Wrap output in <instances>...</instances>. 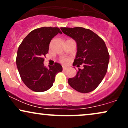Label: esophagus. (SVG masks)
I'll return each mask as SVG.
<instances>
[{
	"mask_svg": "<svg viewBox=\"0 0 128 128\" xmlns=\"http://www.w3.org/2000/svg\"><path fill=\"white\" fill-rule=\"evenodd\" d=\"M67 68H68V67H66V66H63V67H62L63 70H66L67 69Z\"/></svg>",
	"mask_w": 128,
	"mask_h": 128,
	"instance_id": "34e87169",
	"label": "esophagus"
}]
</instances>
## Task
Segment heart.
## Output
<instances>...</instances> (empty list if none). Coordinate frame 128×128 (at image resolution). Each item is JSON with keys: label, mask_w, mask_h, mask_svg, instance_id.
Masks as SVG:
<instances>
[{"label": "heart", "mask_w": 128, "mask_h": 128, "mask_svg": "<svg viewBox=\"0 0 128 128\" xmlns=\"http://www.w3.org/2000/svg\"><path fill=\"white\" fill-rule=\"evenodd\" d=\"M61 61L63 63H66L68 61V60H67V58H62V59L61 60Z\"/></svg>", "instance_id": "obj_1"}]
</instances>
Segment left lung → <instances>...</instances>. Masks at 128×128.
Returning a JSON list of instances; mask_svg holds the SVG:
<instances>
[{"mask_svg": "<svg viewBox=\"0 0 128 128\" xmlns=\"http://www.w3.org/2000/svg\"><path fill=\"white\" fill-rule=\"evenodd\" d=\"M61 29L77 43V53L73 65L84 66L74 78L68 79V84L82 93L92 92L102 82L108 69L110 55L105 42L88 29L76 27Z\"/></svg>", "mask_w": 128, "mask_h": 128, "instance_id": "left-lung-1", "label": "left lung"}]
</instances>
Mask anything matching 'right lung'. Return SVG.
Segmentation results:
<instances>
[{"mask_svg":"<svg viewBox=\"0 0 128 128\" xmlns=\"http://www.w3.org/2000/svg\"><path fill=\"white\" fill-rule=\"evenodd\" d=\"M59 33L62 32L58 28L36 29L19 46L16 58L17 68L22 81L34 92H42L50 88L56 74L62 71V66L57 62L49 68L43 64L51 40Z\"/></svg>","mask_w":128,"mask_h":128,"instance_id":"obj_1","label":"right lung"}]
</instances>
